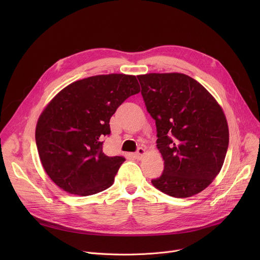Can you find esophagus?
<instances>
[{
	"label": "esophagus",
	"mask_w": 260,
	"mask_h": 260,
	"mask_svg": "<svg viewBox=\"0 0 260 260\" xmlns=\"http://www.w3.org/2000/svg\"><path fill=\"white\" fill-rule=\"evenodd\" d=\"M144 154H145V149H144L143 147H139V148L137 149V152L135 153V158H136V159H141Z\"/></svg>",
	"instance_id": "34e87169"
}]
</instances>
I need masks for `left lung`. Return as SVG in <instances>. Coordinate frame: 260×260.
<instances>
[{
    "label": "left lung",
    "instance_id": "obj_1",
    "mask_svg": "<svg viewBox=\"0 0 260 260\" xmlns=\"http://www.w3.org/2000/svg\"><path fill=\"white\" fill-rule=\"evenodd\" d=\"M149 115L156 121L157 147L165 170L153 185L176 198L194 196L219 174L229 146L221 106L184 74L137 76Z\"/></svg>",
    "mask_w": 260,
    "mask_h": 260
}]
</instances>
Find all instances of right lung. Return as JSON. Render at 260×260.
Wrapping results in <instances>:
<instances>
[{"label": "right lung", "mask_w": 260, "mask_h": 260, "mask_svg": "<svg viewBox=\"0 0 260 260\" xmlns=\"http://www.w3.org/2000/svg\"><path fill=\"white\" fill-rule=\"evenodd\" d=\"M139 91L135 76L100 75L74 82L48 103L37 123L36 143L45 172L59 187L89 196L114 183L125 159L106 156L102 139L111 134L117 108Z\"/></svg>", "instance_id": "obj_1"}]
</instances>
